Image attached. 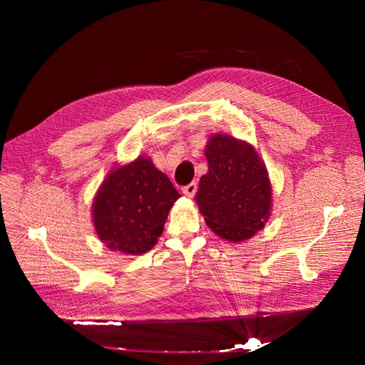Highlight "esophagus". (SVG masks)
<instances>
[{
    "mask_svg": "<svg viewBox=\"0 0 365 365\" xmlns=\"http://www.w3.org/2000/svg\"><path fill=\"white\" fill-rule=\"evenodd\" d=\"M196 190H197V184H196V182H190V184H187V185L184 187L182 193H184L187 197H193L195 193H196Z\"/></svg>",
    "mask_w": 365,
    "mask_h": 365,
    "instance_id": "1",
    "label": "esophagus"
}]
</instances>
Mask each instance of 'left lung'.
Here are the masks:
<instances>
[{"label":"left lung","instance_id":"1","mask_svg":"<svg viewBox=\"0 0 365 365\" xmlns=\"http://www.w3.org/2000/svg\"><path fill=\"white\" fill-rule=\"evenodd\" d=\"M208 172L201 176L196 202L213 233L244 242L260 231L271 215L268 170L250 143L227 134L212 135L205 146Z\"/></svg>","mask_w":365,"mask_h":365}]
</instances>
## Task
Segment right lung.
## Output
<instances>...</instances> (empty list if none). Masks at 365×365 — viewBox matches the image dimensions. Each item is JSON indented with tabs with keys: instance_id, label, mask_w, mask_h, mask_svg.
Instances as JSON below:
<instances>
[{
	"instance_id": "1",
	"label": "right lung",
	"mask_w": 365,
	"mask_h": 365,
	"mask_svg": "<svg viewBox=\"0 0 365 365\" xmlns=\"http://www.w3.org/2000/svg\"><path fill=\"white\" fill-rule=\"evenodd\" d=\"M181 195L146 157L108 173L93 202L96 233L113 251L130 256L155 247Z\"/></svg>"
}]
</instances>
